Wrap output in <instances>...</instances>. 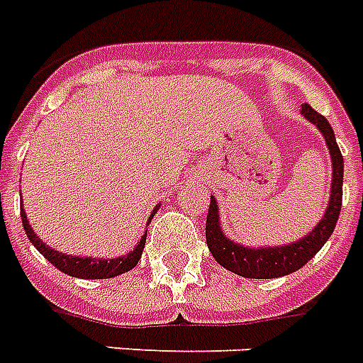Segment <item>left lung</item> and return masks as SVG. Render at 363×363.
Segmentation results:
<instances>
[{"label":"left lung","instance_id":"1","mask_svg":"<svg viewBox=\"0 0 363 363\" xmlns=\"http://www.w3.org/2000/svg\"><path fill=\"white\" fill-rule=\"evenodd\" d=\"M301 115L318 131L326 141L332 158V188H330V201L318 224L307 235L294 242L277 245V247H247L242 242L233 241L224 233L220 224V211L215 196H211L207 224H205V238L207 247L215 259L224 267L239 277L247 279H277V277L290 275L301 269L313 256H315L324 242L335 230L341 201H343V156L335 141L332 125L326 116L318 115L309 104L301 105Z\"/></svg>","mask_w":363,"mask_h":363}]
</instances>
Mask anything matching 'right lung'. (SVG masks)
I'll list each match as a JSON object with an SVG mask.
<instances>
[{"label": "right lung", "instance_id": "add662e5", "mask_svg": "<svg viewBox=\"0 0 363 363\" xmlns=\"http://www.w3.org/2000/svg\"><path fill=\"white\" fill-rule=\"evenodd\" d=\"M160 203L156 205L148 216L147 226L150 224V220L154 218V215L158 213ZM20 215H22V224H24L26 235L31 241V245L39 250V252L45 256V258L54 265L58 267L62 273L69 277H77V279H113V277H118L125 271L133 269L137 265V262L141 259L143 248H145V241H147V230L141 235V239L137 241L135 248L130 250L124 256H116V258H94V256H71V254L60 252L56 248L48 247L47 242H43L41 238L33 232L28 216H26L24 207L20 209Z\"/></svg>", "mask_w": 363, "mask_h": 363}]
</instances>
